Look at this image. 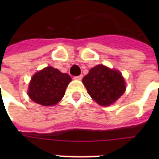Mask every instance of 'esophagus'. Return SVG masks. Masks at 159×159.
<instances>
[{
	"label": "esophagus",
	"instance_id": "1",
	"mask_svg": "<svg viewBox=\"0 0 159 159\" xmlns=\"http://www.w3.org/2000/svg\"><path fill=\"white\" fill-rule=\"evenodd\" d=\"M82 75H79V76H77V77H74L75 80H82Z\"/></svg>",
	"mask_w": 159,
	"mask_h": 159
}]
</instances>
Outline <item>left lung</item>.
<instances>
[{"instance_id": "left-lung-1", "label": "left lung", "mask_w": 159, "mask_h": 159, "mask_svg": "<svg viewBox=\"0 0 159 159\" xmlns=\"http://www.w3.org/2000/svg\"><path fill=\"white\" fill-rule=\"evenodd\" d=\"M82 82L92 99L103 106L113 104L126 89L125 82L120 72L102 64L92 67L83 77Z\"/></svg>"}]
</instances>
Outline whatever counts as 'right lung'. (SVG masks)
<instances>
[{
  "label": "right lung",
  "mask_w": 159,
  "mask_h": 159,
  "mask_svg": "<svg viewBox=\"0 0 159 159\" xmlns=\"http://www.w3.org/2000/svg\"><path fill=\"white\" fill-rule=\"evenodd\" d=\"M71 80L67 73L47 67L32 77L29 84V97L41 106H54L62 100Z\"/></svg>",
  "instance_id": "right-lung-1"
}]
</instances>
